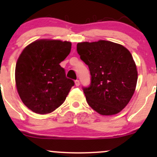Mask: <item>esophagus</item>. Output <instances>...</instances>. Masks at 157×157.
Segmentation results:
<instances>
[{"label":"esophagus","instance_id":"1","mask_svg":"<svg viewBox=\"0 0 157 157\" xmlns=\"http://www.w3.org/2000/svg\"><path fill=\"white\" fill-rule=\"evenodd\" d=\"M75 86H80V81H79L78 80H75Z\"/></svg>","mask_w":157,"mask_h":157}]
</instances>
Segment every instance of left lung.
<instances>
[{
    "label": "left lung",
    "mask_w": 157,
    "mask_h": 157,
    "mask_svg": "<svg viewBox=\"0 0 157 157\" xmlns=\"http://www.w3.org/2000/svg\"><path fill=\"white\" fill-rule=\"evenodd\" d=\"M77 51L91 76L89 87H82L90 107L101 115L120 112L130 101L137 82L130 52L107 40L78 43Z\"/></svg>",
    "instance_id": "8db88e82"
}]
</instances>
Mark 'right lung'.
Here are the masks:
<instances>
[{
    "mask_svg": "<svg viewBox=\"0 0 157 157\" xmlns=\"http://www.w3.org/2000/svg\"><path fill=\"white\" fill-rule=\"evenodd\" d=\"M71 44L39 40L23 49L15 67V82L22 102L33 112L46 114L63 103L75 82L66 77L60 63Z\"/></svg>",
    "mask_w": 157,
    "mask_h": 157,
    "instance_id": "obj_1",
    "label": "right lung"
}]
</instances>
